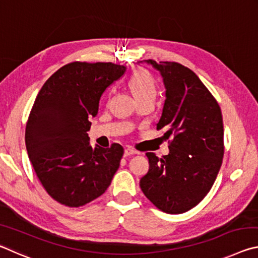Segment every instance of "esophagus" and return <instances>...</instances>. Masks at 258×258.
<instances>
[{"label":"esophagus","instance_id":"1","mask_svg":"<svg viewBox=\"0 0 258 258\" xmlns=\"http://www.w3.org/2000/svg\"><path fill=\"white\" fill-rule=\"evenodd\" d=\"M140 152L138 150L133 149V148H127V149H125L124 151V155L127 157V156H132V155H139Z\"/></svg>","mask_w":258,"mask_h":258}]
</instances>
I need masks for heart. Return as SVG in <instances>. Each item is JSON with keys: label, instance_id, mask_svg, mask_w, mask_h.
I'll return each mask as SVG.
<instances>
[{"label": "heart", "instance_id": "b5f03b06", "mask_svg": "<svg viewBox=\"0 0 258 258\" xmlns=\"http://www.w3.org/2000/svg\"><path fill=\"white\" fill-rule=\"evenodd\" d=\"M128 85L137 100L145 98H155L156 84L152 76L145 69L135 71L130 78Z\"/></svg>", "mask_w": 258, "mask_h": 258}]
</instances>
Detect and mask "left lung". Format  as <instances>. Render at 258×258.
Masks as SVG:
<instances>
[{
  "mask_svg": "<svg viewBox=\"0 0 258 258\" xmlns=\"http://www.w3.org/2000/svg\"><path fill=\"white\" fill-rule=\"evenodd\" d=\"M164 78L166 100L157 130H166L169 154L147 152L149 171L140 180L146 197L167 214L197 206L212 189L224 155L221 108L199 77L181 63L147 60Z\"/></svg>",
  "mask_w": 258,
  "mask_h": 258,
  "instance_id": "1",
  "label": "left lung"
}]
</instances>
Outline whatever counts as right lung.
<instances>
[{"label": "right lung", "mask_w": 258, "mask_h": 258, "mask_svg": "<svg viewBox=\"0 0 258 258\" xmlns=\"http://www.w3.org/2000/svg\"><path fill=\"white\" fill-rule=\"evenodd\" d=\"M126 67L74 61L58 69L38 92L26 124L25 142L34 171L55 202L81 207L103 195L120 165L123 147L90 146V119L107 87Z\"/></svg>", "instance_id": "right-lung-1"}]
</instances>
